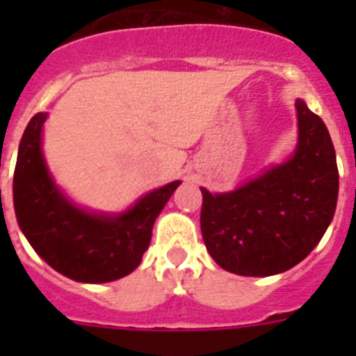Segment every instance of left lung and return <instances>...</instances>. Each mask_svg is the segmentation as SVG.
Instances as JSON below:
<instances>
[{"label":"left lung","instance_id":"obj_1","mask_svg":"<svg viewBox=\"0 0 356 356\" xmlns=\"http://www.w3.org/2000/svg\"><path fill=\"white\" fill-rule=\"evenodd\" d=\"M298 144L285 162L228 193L201 187V234L217 266L241 276L289 271L319 244L337 207L339 171L328 128L296 99Z\"/></svg>","mask_w":356,"mask_h":356}]
</instances>
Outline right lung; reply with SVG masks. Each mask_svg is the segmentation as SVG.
Instances as JSON below:
<instances>
[{"label":"right lung","instance_id":"right-lung-1","mask_svg":"<svg viewBox=\"0 0 356 356\" xmlns=\"http://www.w3.org/2000/svg\"><path fill=\"white\" fill-rule=\"evenodd\" d=\"M46 112L28 122L14 172L17 225L31 248L55 271L81 284H106L135 271L149 248L156 217L180 180L155 188L118 213L92 212L53 180L42 153Z\"/></svg>","mask_w":356,"mask_h":356}]
</instances>
